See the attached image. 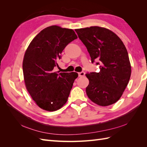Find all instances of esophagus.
Here are the masks:
<instances>
[{
  "instance_id": "1",
  "label": "esophagus",
  "mask_w": 147,
  "mask_h": 147,
  "mask_svg": "<svg viewBox=\"0 0 147 147\" xmlns=\"http://www.w3.org/2000/svg\"><path fill=\"white\" fill-rule=\"evenodd\" d=\"M84 75H85V73H84V72H83V71H82V72H79L78 73L79 77H83Z\"/></svg>"
}]
</instances>
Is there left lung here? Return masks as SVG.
<instances>
[{
	"label": "left lung",
	"instance_id": "1",
	"mask_svg": "<svg viewBox=\"0 0 147 147\" xmlns=\"http://www.w3.org/2000/svg\"><path fill=\"white\" fill-rule=\"evenodd\" d=\"M90 53L92 63L99 65V72L86 74L88 97L95 104L108 106L117 102L129 81L131 67L123 42L112 31L92 26L75 29Z\"/></svg>",
	"mask_w": 147,
	"mask_h": 147
}]
</instances>
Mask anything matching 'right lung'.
Listing matches in <instances>:
<instances>
[{"label": "right lung", "instance_id": "add662e5", "mask_svg": "<svg viewBox=\"0 0 147 147\" xmlns=\"http://www.w3.org/2000/svg\"><path fill=\"white\" fill-rule=\"evenodd\" d=\"M77 38L72 29L51 26L34 37L26 50L23 63L27 90L41 109L53 112L68 99L77 72H54L57 61L69 43Z\"/></svg>", "mask_w": 147, "mask_h": 147}]
</instances>
